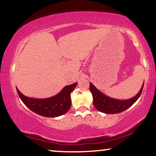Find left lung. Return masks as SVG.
I'll list each match as a JSON object with an SVG mask.
<instances>
[{"mask_svg": "<svg viewBox=\"0 0 156 156\" xmlns=\"http://www.w3.org/2000/svg\"><path fill=\"white\" fill-rule=\"evenodd\" d=\"M144 85V82L139 92L135 97L126 100H119L108 97L104 94L101 91L98 90L91 83H90V85H89V89L92 94L93 103L95 108L99 112L112 114L122 112L133 105L141 94Z\"/></svg>", "mask_w": 156, "mask_h": 156, "instance_id": "obj_1", "label": "left lung"}]
</instances>
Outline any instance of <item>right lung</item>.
I'll list each match as a JSON object with an SVG mask.
<instances>
[{
  "label": "right lung",
  "mask_w": 156,
  "mask_h": 156,
  "mask_svg": "<svg viewBox=\"0 0 156 156\" xmlns=\"http://www.w3.org/2000/svg\"><path fill=\"white\" fill-rule=\"evenodd\" d=\"M76 84L77 83L67 85L57 95L47 99H35L25 97L18 89H16L22 101L33 112L42 116L57 117L66 114L69 110L72 104L70 94Z\"/></svg>",
  "instance_id": "right-lung-1"
}]
</instances>
